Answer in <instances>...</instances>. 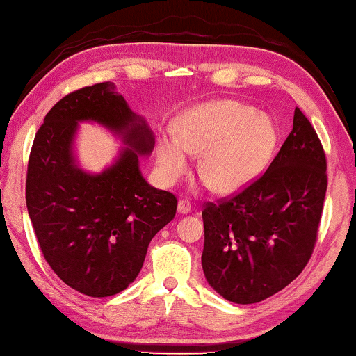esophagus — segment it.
Returning <instances> with one entry per match:
<instances>
[{
    "mask_svg": "<svg viewBox=\"0 0 356 356\" xmlns=\"http://www.w3.org/2000/svg\"><path fill=\"white\" fill-rule=\"evenodd\" d=\"M190 210H191V204L186 201V200H180L179 201V204H177V212L180 213V215H186V213H190Z\"/></svg>",
    "mask_w": 356,
    "mask_h": 356,
    "instance_id": "esophagus-1",
    "label": "esophagus"
}]
</instances>
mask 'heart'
<instances>
[{"mask_svg":"<svg viewBox=\"0 0 356 356\" xmlns=\"http://www.w3.org/2000/svg\"><path fill=\"white\" fill-rule=\"evenodd\" d=\"M179 138H163L156 152L160 176L171 184L201 155L197 172L218 195L243 190L264 170L275 147L272 120L234 100H215L186 110L177 120Z\"/></svg>","mask_w":356,"mask_h":356,"instance_id":"1","label":"heart"}]
</instances>
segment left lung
<instances>
[{
    "label": "left lung",
    "instance_id": "left-lung-1",
    "mask_svg": "<svg viewBox=\"0 0 356 356\" xmlns=\"http://www.w3.org/2000/svg\"><path fill=\"white\" fill-rule=\"evenodd\" d=\"M325 193L323 147L295 108L292 131L264 176L202 210L209 284L238 305L259 303L291 284L314 250Z\"/></svg>",
    "mask_w": 356,
    "mask_h": 356
}]
</instances>
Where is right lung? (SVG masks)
I'll return each mask as SVG.
<instances>
[{
    "label": "right lung",
    "mask_w": 356,
    "mask_h": 356,
    "mask_svg": "<svg viewBox=\"0 0 356 356\" xmlns=\"http://www.w3.org/2000/svg\"><path fill=\"white\" fill-rule=\"evenodd\" d=\"M78 122H95L126 146L102 173L84 172L74 155ZM155 136L114 83L65 95L35 134L26 174V207L42 254L65 284L110 297L135 281L147 246L176 215L177 200L149 185L140 156Z\"/></svg>",
    "instance_id": "right-lung-1"
}]
</instances>
